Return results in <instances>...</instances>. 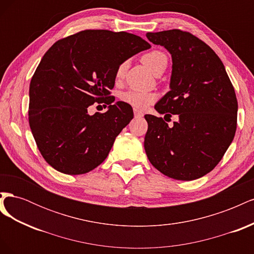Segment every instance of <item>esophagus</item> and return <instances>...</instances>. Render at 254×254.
Here are the masks:
<instances>
[{
    "instance_id": "esophagus-1",
    "label": "esophagus",
    "mask_w": 254,
    "mask_h": 254,
    "mask_svg": "<svg viewBox=\"0 0 254 254\" xmlns=\"http://www.w3.org/2000/svg\"><path fill=\"white\" fill-rule=\"evenodd\" d=\"M133 112H134V115H135V117H137V118H142L143 115H144L142 111H139L137 109H133Z\"/></svg>"
}]
</instances>
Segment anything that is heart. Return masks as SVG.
Here are the masks:
<instances>
[{
	"instance_id": "b5f03b06",
	"label": "heart",
	"mask_w": 254,
	"mask_h": 254,
	"mask_svg": "<svg viewBox=\"0 0 254 254\" xmlns=\"http://www.w3.org/2000/svg\"><path fill=\"white\" fill-rule=\"evenodd\" d=\"M142 61L151 72L157 75L163 73L167 66V57L164 53L160 51H151L149 53H146L145 55L142 56ZM126 63H123L118 66L117 72H115V77H117V79L123 78L126 71ZM120 98L122 102L132 106L135 109H145L146 107L155 103L157 95L155 93H151V92L131 89L123 92Z\"/></svg>"
}]
</instances>
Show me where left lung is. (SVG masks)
<instances>
[{"label": "left lung", "mask_w": 254, "mask_h": 254, "mask_svg": "<svg viewBox=\"0 0 254 254\" xmlns=\"http://www.w3.org/2000/svg\"><path fill=\"white\" fill-rule=\"evenodd\" d=\"M146 37L164 47L173 58L171 91L155 109L168 118L179 117L168 127L162 118L145 115L146 155L170 178L198 179L219 163L234 139L237 99L233 84L216 53L193 34L170 29Z\"/></svg>", "instance_id": "obj_1"}]
</instances>
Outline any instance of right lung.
<instances>
[{"mask_svg": "<svg viewBox=\"0 0 254 254\" xmlns=\"http://www.w3.org/2000/svg\"><path fill=\"white\" fill-rule=\"evenodd\" d=\"M150 48L141 37L107 29H86L63 38L44 54L29 84L28 123L37 147L56 171L81 175L108 157L132 107L113 104L118 66ZM94 102L109 111L87 113Z\"/></svg>", "mask_w": 254, "mask_h": 254, "instance_id": "add662e5", "label": "right lung"}]
</instances>
